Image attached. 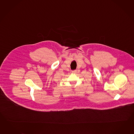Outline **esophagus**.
<instances>
[{
    "mask_svg": "<svg viewBox=\"0 0 134 134\" xmlns=\"http://www.w3.org/2000/svg\"><path fill=\"white\" fill-rule=\"evenodd\" d=\"M72 73L73 74H76V73H77V70H73V71H72Z\"/></svg>",
    "mask_w": 134,
    "mask_h": 134,
    "instance_id": "esophagus-1",
    "label": "esophagus"
}]
</instances>
